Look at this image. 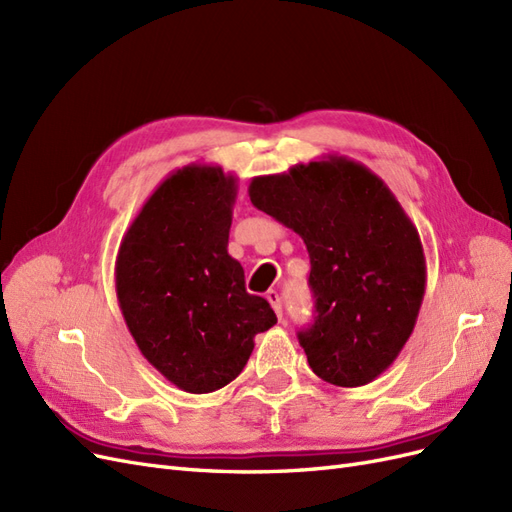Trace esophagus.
<instances>
[{
	"label": "esophagus",
	"mask_w": 512,
	"mask_h": 512,
	"mask_svg": "<svg viewBox=\"0 0 512 512\" xmlns=\"http://www.w3.org/2000/svg\"><path fill=\"white\" fill-rule=\"evenodd\" d=\"M267 301H269V303H271V307L275 309L277 318L282 320V297H280V294H277L275 290H269V292H267Z\"/></svg>",
	"instance_id": "obj_1"
}]
</instances>
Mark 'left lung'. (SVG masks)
<instances>
[{
  "label": "left lung",
  "instance_id": "1",
  "mask_svg": "<svg viewBox=\"0 0 512 512\" xmlns=\"http://www.w3.org/2000/svg\"><path fill=\"white\" fill-rule=\"evenodd\" d=\"M247 192L307 247L316 316L297 335L309 367L350 389L376 380L412 335L427 282L421 237L393 192L342 156L254 177Z\"/></svg>",
  "mask_w": 512,
  "mask_h": 512
}]
</instances>
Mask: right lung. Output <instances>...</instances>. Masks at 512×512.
Returning a JSON list of instances; mask_svg holds the SVG:
<instances>
[{"instance_id":"right-lung-1","label":"right lung","mask_w":512,"mask_h":512,"mask_svg":"<svg viewBox=\"0 0 512 512\" xmlns=\"http://www.w3.org/2000/svg\"><path fill=\"white\" fill-rule=\"evenodd\" d=\"M237 179L190 164L168 175L123 235L115 286L138 350L185 393L235 380L254 337L277 322L228 254Z\"/></svg>"}]
</instances>
